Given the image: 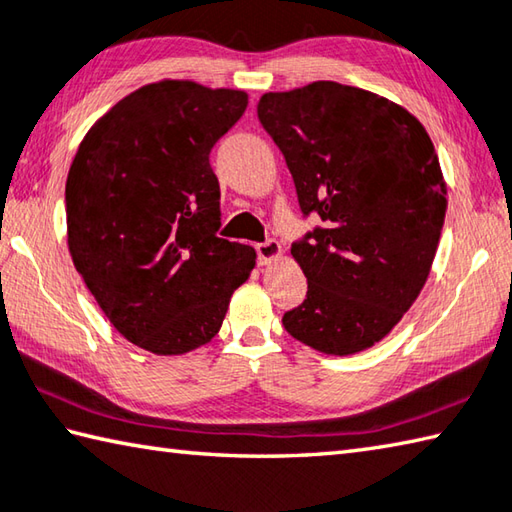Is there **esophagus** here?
Returning a JSON list of instances; mask_svg holds the SVG:
<instances>
[{"instance_id":"1","label":"esophagus","mask_w":512,"mask_h":512,"mask_svg":"<svg viewBox=\"0 0 512 512\" xmlns=\"http://www.w3.org/2000/svg\"><path fill=\"white\" fill-rule=\"evenodd\" d=\"M256 254H258L260 265H269V263H276L278 258H283V249L276 240H265V243L256 245Z\"/></svg>"}]
</instances>
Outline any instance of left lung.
<instances>
[{
  "mask_svg": "<svg viewBox=\"0 0 512 512\" xmlns=\"http://www.w3.org/2000/svg\"><path fill=\"white\" fill-rule=\"evenodd\" d=\"M258 120L301 211L323 220L292 245L307 298L285 330L323 354L368 350L417 301L437 254L446 182L432 140L403 106L339 82L265 93Z\"/></svg>",
  "mask_w": 512,
  "mask_h": 512,
  "instance_id": "left-lung-1",
  "label": "left lung"
}]
</instances>
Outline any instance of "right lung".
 Listing matches in <instances>:
<instances>
[{
	"mask_svg": "<svg viewBox=\"0 0 512 512\" xmlns=\"http://www.w3.org/2000/svg\"><path fill=\"white\" fill-rule=\"evenodd\" d=\"M247 93L162 80L93 124L66 178L73 265L124 339L153 354L209 343L254 247L218 238L220 187L209 153Z\"/></svg>",
	"mask_w": 512,
	"mask_h": 512,
	"instance_id": "1",
	"label": "right lung"
}]
</instances>
